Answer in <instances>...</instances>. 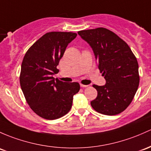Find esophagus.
<instances>
[{
    "mask_svg": "<svg viewBox=\"0 0 151 151\" xmlns=\"http://www.w3.org/2000/svg\"><path fill=\"white\" fill-rule=\"evenodd\" d=\"M80 87H82V88H88V85H83V84H80Z\"/></svg>",
    "mask_w": 151,
    "mask_h": 151,
    "instance_id": "34e87169",
    "label": "esophagus"
}]
</instances>
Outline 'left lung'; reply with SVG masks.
<instances>
[{
	"label": "left lung",
	"instance_id": "left-lung-1",
	"mask_svg": "<svg viewBox=\"0 0 151 151\" xmlns=\"http://www.w3.org/2000/svg\"><path fill=\"white\" fill-rule=\"evenodd\" d=\"M93 49L98 67L106 80L90 102L95 111L105 115L122 113L131 104L139 86L138 63L129 45L113 32L100 27L78 32Z\"/></svg>",
	"mask_w": 151,
	"mask_h": 151
}]
</instances>
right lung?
I'll return each mask as SVG.
<instances>
[{
	"label": "right lung",
	"instance_id": "add662e5",
	"mask_svg": "<svg viewBox=\"0 0 151 151\" xmlns=\"http://www.w3.org/2000/svg\"><path fill=\"white\" fill-rule=\"evenodd\" d=\"M77 37L74 32H51L36 41L23 58L20 85L32 110L42 118L53 120L70 111L78 82H64L53 77L66 47Z\"/></svg>",
	"mask_w": 151,
	"mask_h": 151
}]
</instances>
